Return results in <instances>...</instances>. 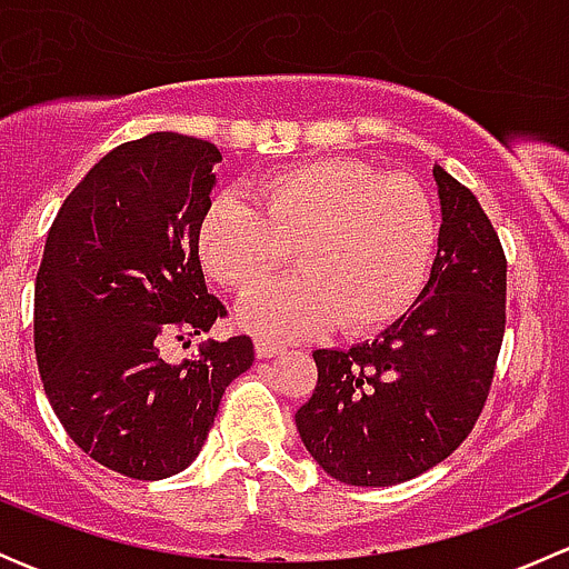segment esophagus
Listing matches in <instances>:
<instances>
[{
    "mask_svg": "<svg viewBox=\"0 0 569 569\" xmlns=\"http://www.w3.org/2000/svg\"><path fill=\"white\" fill-rule=\"evenodd\" d=\"M286 349V343L280 341H269V338H258L256 341V355L258 358H274V355H280Z\"/></svg>",
    "mask_w": 569,
    "mask_h": 569,
    "instance_id": "34e87169",
    "label": "esophagus"
}]
</instances>
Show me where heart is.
<instances>
[{
  "label": "heart",
  "mask_w": 569,
  "mask_h": 569,
  "mask_svg": "<svg viewBox=\"0 0 569 569\" xmlns=\"http://www.w3.org/2000/svg\"><path fill=\"white\" fill-rule=\"evenodd\" d=\"M248 200H217L200 220L206 272L248 295L286 261V248L300 267L242 302L239 319L250 330L291 338L332 321L375 330L421 295L438 250V211L416 178L313 159L252 181Z\"/></svg>",
  "instance_id": "1"
}]
</instances>
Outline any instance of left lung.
Returning <instances> with one entry per match:
<instances>
[{
	"label": "left lung",
	"instance_id": "8db88e82",
	"mask_svg": "<svg viewBox=\"0 0 569 569\" xmlns=\"http://www.w3.org/2000/svg\"><path fill=\"white\" fill-rule=\"evenodd\" d=\"M438 256L410 311L375 341L317 349L297 410L308 455L336 481L391 487L443 462L473 429L507 325V258L476 194L432 168Z\"/></svg>",
	"mask_w": 569,
	"mask_h": 569
}]
</instances>
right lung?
Masks as SVG:
<instances>
[{"mask_svg": "<svg viewBox=\"0 0 569 569\" xmlns=\"http://www.w3.org/2000/svg\"><path fill=\"white\" fill-rule=\"evenodd\" d=\"M222 153L157 131L109 151L66 198L36 280V358L68 438L129 479L157 481L200 455L226 388L250 369L248 336L168 363L162 343L209 332L198 228Z\"/></svg>", "mask_w": 569, "mask_h": 569, "instance_id": "1", "label": "right lung"}]
</instances>
